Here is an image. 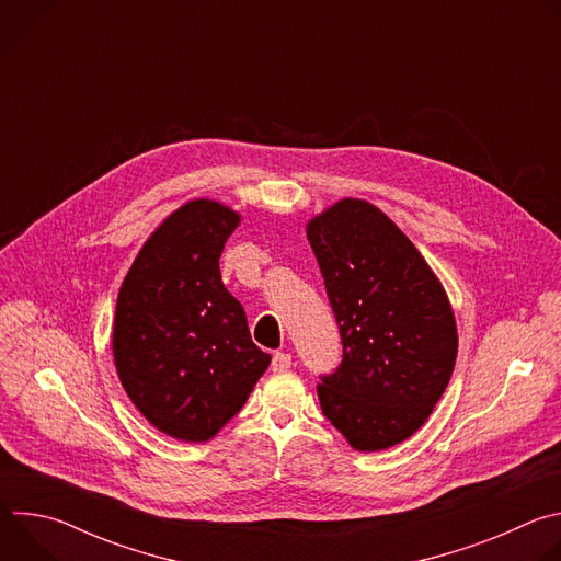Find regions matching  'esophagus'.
Wrapping results in <instances>:
<instances>
[{
  "label": "esophagus",
  "instance_id": "34e87169",
  "mask_svg": "<svg viewBox=\"0 0 561 561\" xmlns=\"http://www.w3.org/2000/svg\"><path fill=\"white\" fill-rule=\"evenodd\" d=\"M273 370L275 373H282V370H288L293 366V357L288 353H275L273 355V362H271Z\"/></svg>",
  "mask_w": 561,
  "mask_h": 561
}]
</instances>
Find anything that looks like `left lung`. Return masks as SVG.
<instances>
[{
	"mask_svg": "<svg viewBox=\"0 0 561 561\" xmlns=\"http://www.w3.org/2000/svg\"><path fill=\"white\" fill-rule=\"evenodd\" d=\"M306 237L344 346L337 370L319 377V404L353 448H390L428 420L450 381L453 308L411 239L364 199L312 217Z\"/></svg>",
	"mask_w": 561,
	"mask_h": 561,
	"instance_id": "left-lung-1",
	"label": "left lung"
}]
</instances>
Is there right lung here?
Instances as JSON below:
<instances>
[{
    "instance_id": "1",
    "label": "right lung",
    "mask_w": 561,
    "mask_h": 561,
    "mask_svg": "<svg viewBox=\"0 0 561 561\" xmlns=\"http://www.w3.org/2000/svg\"><path fill=\"white\" fill-rule=\"evenodd\" d=\"M237 224L213 199L184 204L148 237L117 295L119 381L157 431L182 442L215 437L271 364L219 273Z\"/></svg>"
}]
</instances>
